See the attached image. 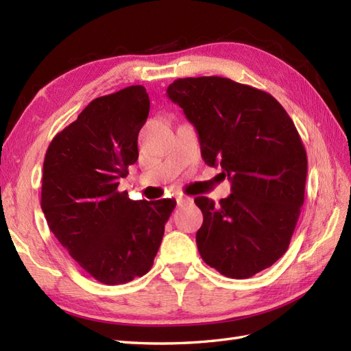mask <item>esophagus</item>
<instances>
[{"label":"esophagus","instance_id":"esophagus-1","mask_svg":"<svg viewBox=\"0 0 351 351\" xmlns=\"http://www.w3.org/2000/svg\"><path fill=\"white\" fill-rule=\"evenodd\" d=\"M190 202H191L190 197H182V196L176 197V205H178V206H184L185 204H190Z\"/></svg>","mask_w":351,"mask_h":351}]
</instances>
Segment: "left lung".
I'll return each mask as SVG.
<instances>
[{"mask_svg": "<svg viewBox=\"0 0 351 351\" xmlns=\"http://www.w3.org/2000/svg\"><path fill=\"white\" fill-rule=\"evenodd\" d=\"M167 96L197 130L205 162L232 184L219 204L195 199L200 256L226 278H252L287 252L299 220L308 173L300 134L270 93L229 78H178Z\"/></svg>", "mask_w": 351, "mask_h": 351, "instance_id": "1", "label": "left lung"}]
</instances>
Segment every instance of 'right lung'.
<instances>
[{
  "mask_svg": "<svg viewBox=\"0 0 351 351\" xmlns=\"http://www.w3.org/2000/svg\"><path fill=\"white\" fill-rule=\"evenodd\" d=\"M149 114L143 86L99 96L52 138L40 206L51 232L77 264L106 285L146 274L176 200H131L119 180L138 158Z\"/></svg>",
  "mask_w": 351,
  "mask_h": 351,
  "instance_id": "add662e5",
  "label": "right lung"
}]
</instances>
